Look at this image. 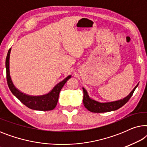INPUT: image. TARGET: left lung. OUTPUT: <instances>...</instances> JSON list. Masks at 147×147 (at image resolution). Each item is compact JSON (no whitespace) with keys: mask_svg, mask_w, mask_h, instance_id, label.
<instances>
[{"mask_svg":"<svg viewBox=\"0 0 147 147\" xmlns=\"http://www.w3.org/2000/svg\"><path fill=\"white\" fill-rule=\"evenodd\" d=\"M138 85V84L136 85L133 90L130 92L129 95L124 98V99L118 100L115 102H106V103H100V102H96L95 100L90 99L89 96L87 93V91L83 88L84 91V99L83 102L84 105L86 108L92 112H95V113H101V112H107L110 111H114L116 110L123 106L127 102L130 100V98L132 97L134 90Z\"/></svg>","mask_w":147,"mask_h":147,"instance_id":"left-lung-1","label":"left lung"}]
</instances>
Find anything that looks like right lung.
Returning <instances> with one entry per match:
<instances>
[{
    "label": "right lung",
    "mask_w": 147,
    "mask_h": 147,
    "mask_svg": "<svg viewBox=\"0 0 147 147\" xmlns=\"http://www.w3.org/2000/svg\"><path fill=\"white\" fill-rule=\"evenodd\" d=\"M11 48H10L8 51L7 58H6V69H7V80L8 86L13 95H15L24 105L27 107L33 110H41V111H47V110H52L55 108L58 102L59 94L61 88L65 85L66 82L71 77L69 76L65 80L60 82L54 87L51 92L46 95L40 96H31L26 95L19 91L11 81L9 73V58L10 53H11Z\"/></svg>",
    "instance_id": "right-lung-1"
}]
</instances>
